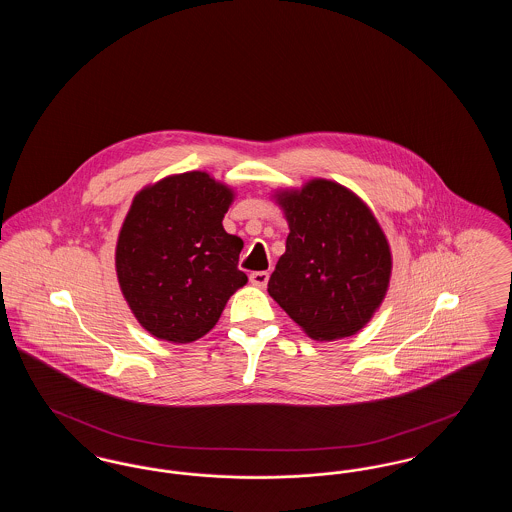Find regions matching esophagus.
Wrapping results in <instances>:
<instances>
[{"label": "esophagus", "mask_w": 512, "mask_h": 512, "mask_svg": "<svg viewBox=\"0 0 512 512\" xmlns=\"http://www.w3.org/2000/svg\"><path fill=\"white\" fill-rule=\"evenodd\" d=\"M249 280H251V284H253V286H257V288H265L268 282V272L267 270L251 272V274H249Z\"/></svg>", "instance_id": "obj_1"}]
</instances>
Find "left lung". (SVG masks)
Wrapping results in <instances>:
<instances>
[{
  "mask_svg": "<svg viewBox=\"0 0 512 512\" xmlns=\"http://www.w3.org/2000/svg\"><path fill=\"white\" fill-rule=\"evenodd\" d=\"M274 197L290 234L270 297L313 340L357 334L390 286V244L378 220L359 195L324 178Z\"/></svg>",
  "mask_w": 512,
  "mask_h": 512,
  "instance_id": "left-lung-1",
  "label": "left lung"
}]
</instances>
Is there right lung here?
<instances>
[{"instance_id": "1", "label": "right lung", "mask_w": 512, "mask_h": 512, "mask_svg": "<svg viewBox=\"0 0 512 512\" xmlns=\"http://www.w3.org/2000/svg\"><path fill=\"white\" fill-rule=\"evenodd\" d=\"M234 192L207 172L172 174L138 192L122 222L115 267L136 320L159 340L190 343L247 284L242 238L222 219Z\"/></svg>"}]
</instances>
